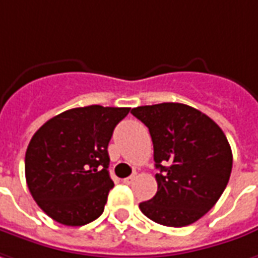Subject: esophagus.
Wrapping results in <instances>:
<instances>
[{
    "label": "esophagus",
    "instance_id": "esophagus-1",
    "mask_svg": "<svg viewBox=\"0 0 258 258\" xmlns=\"http://www.w3.org/2000/svg\"><path fill=\"white\" fill-rule=\"evenodd\" d=\"M134 179H136V175H131V176H128V178H125V179H124V183L130 185V183H133V182H134Z\"/></svg>",
    "mask_w": 258,
    "mask_h": 258
}]
</instances>
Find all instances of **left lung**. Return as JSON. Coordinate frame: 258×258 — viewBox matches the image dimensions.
I'll use <instances>...</instances> for the list:
<instances>
[{"label": "left lung", "instance_id": "obj_1", "mask_svg": "<svg viewBox=\"0 0 258 258\" xmlns=\"http://www.w3.org/2000/svg\"><path fill=\"white\" fill-rule=\"evenodd\" d=\"M131 114L148 127L158 190L140 209L169 227L195 223L219 201L232 173V148L210 117L180 103L141 106Z\"/></svg>", "mask_w": 258, "mask_h": 258}]
</instances>
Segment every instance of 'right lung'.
Wrapping results in <instances>:
<instances>
[{
	"instance_id": "add662e5",
	"label": "right lung",
	"mask_w": 258,
	"mask_h": 258,
	"mask_svg": "<svg viewBox=\"0 0 258 258\" xmlns=\"http://www.w3.org/2000/svg\"><path fill=\"white\" fill-rule=\"evenodd\" d=\"M128 107L87 106L55 115L33 134L25 154L31 195L49 217L83 226L103 213L114 182L107 147Z\"/></svg>"
}]
</instances>
